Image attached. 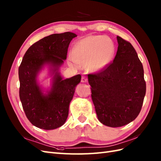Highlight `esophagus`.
Segmentation results:
<instances>
[{
	"mask_svg": "<svg viewBox=\"0 0 161 161\" xmlns=\"http://www.w3.org/2000/svg\"><path fill=\"white\" fill-rule=\"evenodd\" d=\"M81 82H87V78L85 76H82V79H81Z\"/></svg>",
	"mask_w": 161,
	"mask_h": 161,
	"instance_id": "obj_1",
	"label": "esophagus"
}]
</instances>
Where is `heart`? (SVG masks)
<instances>
[{"instance_id": "1", "label": "heart", "mask_w": 161, "mask_h": 161, "mask_svg": "<svg viewBox=\"0 0 161 161\" xmlns=\"http://www.w3.org/2000/svg\"><path fill=\"white\" fill-rule=\"evenodd\" d=\"M114 52V43L110 38L103 36H90L75 43L68 62L70 66L75 68L86 64L89 71L99 72L110 64Z\"/></svg>"}]
</instances>
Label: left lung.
<instances>
[{
	"instance_id": "obj_1",
	"label": "left lung",
	"mask_w": 161,
	"mask_h": 161,
	"mask_svg": "<svg viewBox=\"0 0 161 161\" xmlns=\"http://www.w3.org/2000/svg\"><path fill=\"white\" fill-rule=\"evenodd\" d=\"M118 51L104 70L88 75L97 118L111 128L134 121L140 114L146 94L142 64L131 43L117 36Z\"/></svg>"
}]
</instances>
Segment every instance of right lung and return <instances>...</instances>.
<instances>
[{
	"instance_id": "right-lung-1",
	"label": "right lung",
	"mask_w": 161,
	"mask_h": 161,
	"mask_svg": "<svg viewBox=\"0 0 161 161\" xmlns=\"http://www.w3.org/2000/svg\"><path fill=\"white\" fill-rule=\"evenodd\" d=\"M76 36L72 32L48 36L33 43L23 58L19 68V97L27 119L37 128L53 130L66 122L81 76L64 79L60 68L66 59L70 42ZM45 66L52 77L51 87L46 90L37 79Z\"/></svg>"
}]
</instances>
